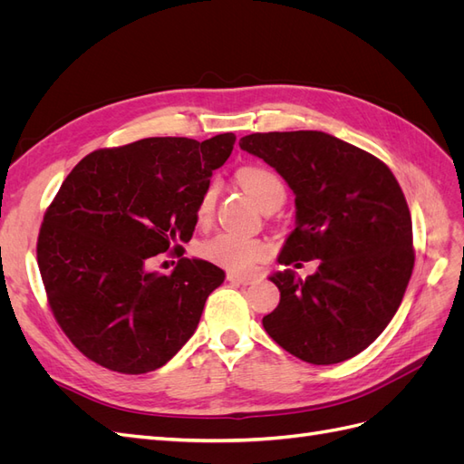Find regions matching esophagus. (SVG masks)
I'll return each instance as SVG.
<instances>
[{"mask_svg": "<svg viewBox=\"0 0 464 464\" xmlns=\"http://www.w3.org/2000/svg\"><path fill=\"white\" fill-rule=\"evenodd\" d=\"M227 278L230 280L232 285H251L256 280V276H251V275H240V273H228L227 275Z\"/></svg>", "mask_w": 464, "mask_h": 464, "instance_id": "1", "label": "esophagus"}]
</instances>
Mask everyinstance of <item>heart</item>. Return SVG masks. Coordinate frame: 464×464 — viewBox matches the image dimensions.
Here are the masks:
<instances>
[{
	"label": "heart",
	"instance_id": "heart-1",
	"mask_svg": "<svg viewBox=\"0 0 464 464\" xmlns=\"http://www.w3.org/2000/svg\"><path fill=\"white\" fill-rule=\"evenodd\" d=\"M237 179L247 189L259 207L269 201H283L285 199V184L280 176L269 166L247 164L237 170ZM217 181H210L199 195L195 217L199 224H207L213 218L215 203H217ZM201 256L208 261H213L228 271H249L256 263L263 261L269 256V246L259 237L240 234V232H220L207 242L201 244Z\"/></svg>",
	"mask_w": 464,
	"mask_h": 464
}]
</instances>
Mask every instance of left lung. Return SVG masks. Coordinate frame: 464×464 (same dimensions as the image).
I'll return each instance as SVG.
<instances>
[{
    "mask_svg": "<svg viewBox=\"0 0 464 464\" xmlns=\"http://www.w3.org/2000/svg\"><path fill=\"white\" fill-rule=\"evenodd\" d=\"M296 195L280 265L319 259L305 280L275 273L280 302L263 327L286 353L327 366L356 356L389 325L414 269L412 220L389 166L323 131L240 139Z\"/></svg>",
    "mask_w": 464,
    "mask_h": 464,
    "instance_id": "1",
    "label": "left lung"
}]
</instances>
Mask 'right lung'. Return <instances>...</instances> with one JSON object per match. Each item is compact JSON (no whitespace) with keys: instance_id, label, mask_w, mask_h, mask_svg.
Wrapping results in <instances>:
<instances>
[{"instance_id":"right-lung-1","label":"right lung","mask_w":464,"mask_h":464,"mask_svg":"<svg viewBox=\"0 0 464 464\" xmlns=\"http://www.w3.org/2000/svg\"><path fill=\"white\" fill-rule=\"evenodd\" d=\"M234 133L199 143L147 137L82 159L48 205L36 259L50 310L67 339L98 366L157 370L198 329L224 271L182 257L172 274L150 263L184 256L199 195L228 160Z\"/></svg>"}]
</instances>
